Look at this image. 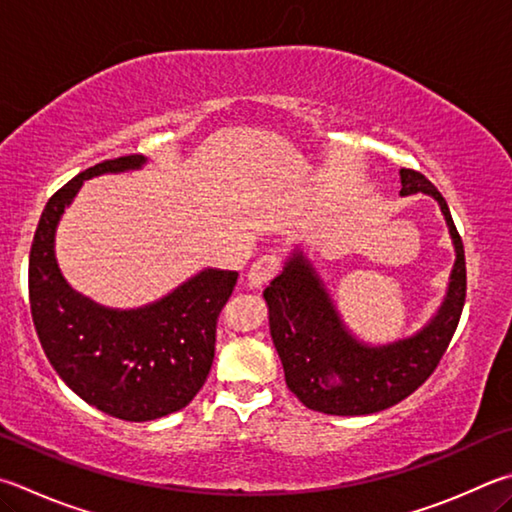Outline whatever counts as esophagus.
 Masks as SVG:
<instances>
[{
	"instance_id": "34e87169",
	"label": "esophagus",
	"mask_w": 512,
	"mask_h": 512,
	"mask_svg": "<svg viewBox=\"0 0 512 512\" xmlns=\"http://www.w3.org/2000/svg\"><path fill=\"white\" fill-rule=\"evenodd\" d=\"M280 271V257L277 255H262L250 266V271L246 275V282L250 288H262Z\"/></svg>"
}]
</instances>
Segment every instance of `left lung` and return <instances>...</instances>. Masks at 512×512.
<instances>
[{"label": "left lung", "instance_id": "8db88e82", "mask_svg": "<svg viewBox=\"0 0 512 512\" xmlns=\"http://www.w3.org/2000/svg\"><path fill=\"white\" fill-rule=\"evenodd\" d=\"M401 185V197L421 192L439 203L457 253L443 302L421 331L387 345L358 340L300 248L266 286L268 324L286 385L309 410L362 416L401 403L430 378L457 331L466 302L463 241L448 203L421 172L401 170Z\"/></svg>", "mask_w": 512, "mask_h": 512}]
</instances>
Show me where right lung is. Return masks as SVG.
Wrapping results in <instances>:
<instances>
[{
  "label": "right lung",
  "mask_w": 512,
  "mask_h": 512,
  "mask_svg": "<svg viewBox=\"0 0 512 512\" xmlns=\"http://www.w3.org/2000/svg\"><path fill=\"white\" fill-rule=\"evenodd\" d=\"M143 154L102 161L53 194L29 257L31 315L46 358L82 401L123 421L183 410L215 360L217 318L237 271L203 268L152 304L109 309L73 291L55 259V230L91 176L141 170Z\"/></svg>",
  "instance_id": "right-lung-1"
}]
</instances>
